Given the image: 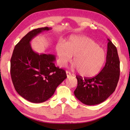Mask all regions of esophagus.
<instances>
[{
    "label": "esophagus",
    "instance_id": "obj_1",
    "mask_svg": "<svg viewBox=\"0 0 130 130\" xmlns=\"http://www.w3.org/2000/svg\"><path fill=\"white\" fill-rule=\"evenodd\" d=\"M66 74H67V76L68 78H69V77L71 75V73L69 72V71H66Z\"/></svg>",
    "mask_w": 130,
    "mask_h": 130
}]
</instances>
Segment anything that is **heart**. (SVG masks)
<instances>
[{
    "label": "heart",
    "mask_w": 130,
    "mask_h": 130,
    "mask_svg": "<svg viewBox=\"0 0 130 130\" xmlns=\"http://www.w3.org/2000/svg\"><path fill=\"white\" fill-rule=\"evenodd\" d=\"M58 64L63 67L74 56V67L83 76L93 77L100 72L106 62L105 50L95 41L84 36H71L66 43L57 44Z\"/></svg>",
    "instance_id": "1"
}]
</instances>
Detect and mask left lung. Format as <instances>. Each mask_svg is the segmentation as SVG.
Segmentation results:
<instances>
[{
	"instance_id": "obj_1",
	"label": "left lung",
	"mask_w": 130,
	"mask_h": 130,
	"mask_svg": "<svg viewBox=\"0 0 130 130\" xmlns=\"http://www.w3.org/2000/svg\"><path fill=\"white\" fill-rule=\"evenodd\" d=\"M106 62L103 69L92 78L76 76L78 86L74 95L83 104L92 106L100 104L115 92L120 78V60L117 48L109 39Z\"/></svg>"
}]
</instances>
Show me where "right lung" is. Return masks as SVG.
Returning <instances> with one entry per match:
<instances>
[{
	"label": "right lung",
	"mask_w": 130,
	"mask_h": 130,
	"mask_svg": "<svg viewBox=\"0 0 130 130\" xmlns=\"http://www.w3.org/2000/svg\"><path fill=\"white\" fill-rule=\"evenodd\" d=\"M51 27L28 32L15 45L10 59V75L15 90L32 103H42L53 95L56 88L67 78L64 70L56 67L55 56L33 50L31 41Z\"/></svg>",
	"instance_id": "1"
}]
</instances>
